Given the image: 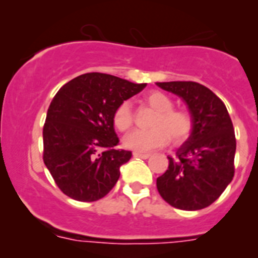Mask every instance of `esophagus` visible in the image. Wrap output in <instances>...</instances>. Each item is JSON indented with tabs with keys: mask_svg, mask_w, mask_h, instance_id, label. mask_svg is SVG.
<instances>
[{
	"mask_svg": "<svg viewBox=\"0 0 258 258\" xmlns=\"http://www.w3.org/2000/svg\"><path fill=\"white\" fill-rule=\"evenodd\" d=\"M134 157H139V158H143V160H147L151 157L149 153H140V152H134Z\"/></svg>",
	"mask_w": 258,
	"mask_h": 258,
	"instance_id": "esophagus-1",
	"label": "esophagus"
}]
</instances>
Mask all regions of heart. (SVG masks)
Listing matches in <instances>:
<instances>
[{
    "instance_id": "heart-1",
    "label": "heart",
    "mask_w": 258,
    "mask_h": 258,
    "mask_svg": "<svg viewBox=\"0 0 258 258\" xmlns=\"http://www.w3.org/2000/svg\"><path fill=\"white\" fill-rule=\"evenodd\" d=\"M147 102L158 111L153 119L154 127L149 130H134L123 139V145L135 152H149L166 145L171 135L175 143L189 138L194 130V119L188 111L172 109V100L163 92L154 91L147 96ZM114 126L119 131H127L134 123L131 104L124 101L114 111Z\"/></svg>"
}]
</instances>
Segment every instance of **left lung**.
I'll list each match as a JSON object with an SVG mask.
<instances>
[{"mask_svg": "<svg viewBox=\"0 0 258 258\" xmlns=\"http://www.w3.org/2000/svg\"><path fill=\"white\" fill-rule=\"evenodd\" d=\"M179 96L194 119L189 138L169 158L157 178V189L166 203L182 210L209 207L234 178L236 151L234 126L225 104L209 88L195 82L156 83Z\"/></svg>", "mask_w": 258, "mask_h": 258, "instance_id": "left-lung-1", "label": "left lung"}]
</instances>
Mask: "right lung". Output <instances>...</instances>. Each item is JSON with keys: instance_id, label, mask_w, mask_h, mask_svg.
Returning <instances> with one entry per match:
<instances>
[{"instance_id": "obj_1", "label": "right lung", "mask_w": 258, "mask_h": 258, "mask_svg": "<svg viewBox=\"0 0 258 258\" xmlns=\"http://www.w3.org/2000/svg\"><path fill=\"white\" fill-rule=\"evenodd\" d=\"M147 87L101 73L66 83L51 100L42 130L44 163L64 195L78 201L106 196L128 162L130 151L115 149L114 111Z\"/></svg>"}]
</instances>
